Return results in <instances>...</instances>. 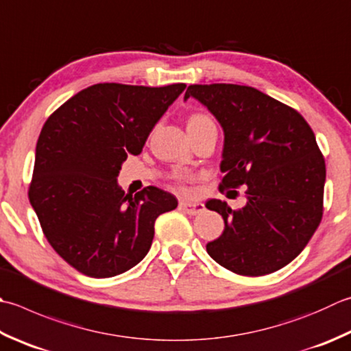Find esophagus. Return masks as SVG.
<instances>
[{
  "label": "esophagus",
  "mask_w": 351,
  "mask_h": 351,
  "mask_svg": "<svg viewBox=\"0 0 351 351\" xmlns=\"http://www.w3.org/2000/svg\"><path fill=\"white\" fill-rule=\"evenodd\" d=\"M180 207L189 213V215H199V213L204 211V204L202 202H196V201H180Z\"/></svg>",
  "instance_id": "34e87169"
}]
</instances>
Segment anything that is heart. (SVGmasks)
<instances>
[{"label": "heart", "mask_w": 351, "mask_h": 351, "mask_svg": "<svg viewBox=\"0 0 351 351\" xmlns=\"http://www.w3.org/2000/svg\"><path fill=\"white\" fill-rule=\"evenodd\" d=\"M196 121H211V119L208 115H204V114H195V115H191L190 119H189V123H196ZM175 180H176V182H184L185 180H187V175L185 173H176L175 175Z\"/></svg>", "instance_id": "1"}]
</instances>
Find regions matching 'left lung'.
Listing matches in <instances>:
<instances>
[{
    "instance_id": "obj_1",
    "label": "left lung",
    "mask_w": 351,
    "mask_h": 351,
    "mask_svg": "<svg viewBox=\"0 0 351 351\" xmlns=\"http://www.w3.org/2000/svg\"><path fill=\"white\" fill-rule=\"evenodd\" d=\"M207 106L223 129L219 189L246 187V205L205 204L223 217L210 257L239 276L276 272L298 256L322 217L326 162L303 115L256 88L190 85L184 100Z\"/></svg>"
}]
</instances>
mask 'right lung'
Wrapping results in <instances>:
<instances>
[{
  "label": "right lung",
  "instance_id": "right-lung-1",
  "mask_svg": "<svg viewBox=\"0 0 351 351\" xmlns=\"http://www.w3.org/2000/svg\"><path fill=\"white\" fill-rule=\"evenodd\" d=\"M184 89L97 84L48 117L29 199L48 243L74 269L94 278L129 271L149 252L156 217L178 207L154 185L125 195L117 176Z\"/></svg>",
  "mask_w": 351,
  "mask_h": 351
}]
</instances>
